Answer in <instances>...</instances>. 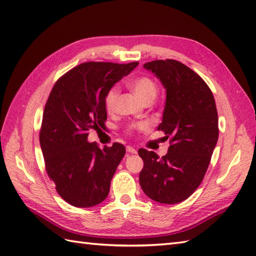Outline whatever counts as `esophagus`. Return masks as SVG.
I'll return each instance as SVG.
<instances>
[{"mask_svg": "<svg viewBox=\"0 0 256 256\" xmlns=\"http://www.w3.org/2000/svg\"><path fill=\"white\" fill-rule=\"evenodd\" d=\"M127 152H129V153H136V152H137V150H136L134 148H132V146H127Z\"/></svg>", "mask_w": 256, "mask_h": 256, "instance_id": "34e87169", "label": "esophagus"}]
</instances>
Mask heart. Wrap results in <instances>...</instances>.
I'll use <instances>...</instances> for the list:
<instances>
[{"label":"heart","mask_w":256,"mask_h":256,"mask_svg":"<svg viewBox=\"0 0 256 256\" xmlns=\"http://www.w3.org/2000/svg\"><path fill=\"white\" fill-rule=\"evenodd\" d=\"M129 88L132 90V92L138 96L140 100H142L144 104L151 103L156 98L158 94V85L156 83L150 78L149 76H139L134 80L129 81ZM119 96V88L117 86H112L108 90V92L105 95V106L107 112H112L116 108L117 100ZM144 124H136L128 128V132H132L134 129L144 128Z\"/></svg>","instance_id":"1"}]
</instances>
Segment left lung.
Returning a JSON list of instances; mask_svg holds the SVG:
<instances>
[{"label": "left lung", "mask_w": 256, "mask_h": 256, "mask_svg": "<svg viewBox=\"0 0 256 256\" xmlns=\"http://www.w3.org/2000/svg\"><path fill=\"white\" fill-rule=\"evenodd\" d=\"M166 90L161 130L170 139L168 151L139 149L144 168L139 174L144 194L161 204L187 200L200 185L218 141V112L206 82L180 62L166 59L144 64Z\"/></svg>", "instance_id": "left-lung-1"}]
</instances>
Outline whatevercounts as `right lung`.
I'll return each mask as SVG.
<instances>
[{"label": "right lung", "instance_id": "obj_1", "mask_svg": "<svg viewBox=\"0 0 256 256\" xmlns=\"http://www.w3.org/2000/svg\"><path fill=\"white\" fill-rule=\"evenodd\" d=\"M139 62H84L54 85L39 134L47 174L70 205L93 207L108 196L110 180L124 158L122 144L100 149L90 130L105 127V95Z\"/></svg>", "mask_w": 256, "mask_h": 256}]
</instances>
